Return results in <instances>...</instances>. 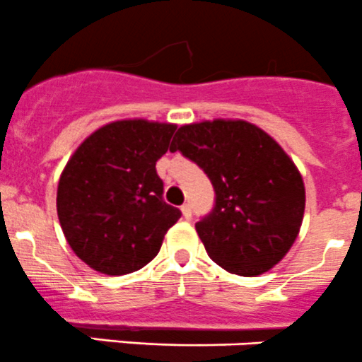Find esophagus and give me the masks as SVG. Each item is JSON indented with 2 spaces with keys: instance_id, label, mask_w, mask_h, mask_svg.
Masks as SVG:
<instances>
[{
  "instance_id": "1",
  "label": "esophagus",
  "mask_w": 362,
  "mask_h": 362,
  "mask_svg": "<svg viewBox=\"0 0 362 362\" xmlns=\"http://www.w3.org/2000/svg\"><path fill=\"white\" fill-rule=\"evenodd\" d=\"M180 210H182V214H184L185 219H191V217H192V209H191V205H189V203H184Z\"/></svg>"
}]
</instances>
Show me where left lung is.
<instances>
[{
	"mask_svg": "<svg viewBox=\"0 0 362 362\" xmlns=\"http://www.w3.org/2000/svg\"><path fill=\"white\" fill-rule=\"evenodd\" d=\"M171 152L198 164L216 205L196 223L210 258L231 274L259 276L299 235L306 191L299 170L265 131L244 120L182 125Z\"/></svg>",
	"mask_w": 362,
	"mask_h": 362,
	"instance_id": "8db88e82",
	"label": "left lung"
}]
</instances>
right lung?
I'll return each instance as SVG.
<instances>
[{
  "label": "right lung",
  "instance_id": "right-lung-1",
  "mask_svg": "<svg viewBox=\"0 0 362 362\" xmlns=\"http://www.w3.org/2000/svg\"><path fill=\"white\" fill-rule=\"evenodd\" d=\"M177 125L136 118L88 136L58 182L56 210L72 251L97 272L129 274L152 262L182 212L163 199L156 163Z\"/></svg>",
  "mask_w": 362,
  "mask_h": 362
}]
</instances>
